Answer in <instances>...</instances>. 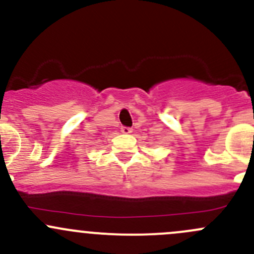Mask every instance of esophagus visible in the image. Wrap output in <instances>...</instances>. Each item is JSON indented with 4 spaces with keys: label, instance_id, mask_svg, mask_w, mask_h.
I'll use <instances>...</instances> for the list:
<instances>
[{
    "label": "esophagus",
    "instance_id": "1",
    "mask_svg": "<svg viewBox=\"0 0 254 254\" xmlns=\"http://www.w3.org/2000/svg\"><path fill=\"white\" fill-rule=\"evenodd\" d=\"M121 132L124 133V134H129V133L132 132V128H130V127H122Z\"/></svg>",
    "mask_w": 254,
    "mask_h": 254
}]
</instances>
